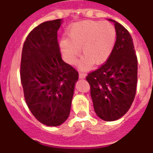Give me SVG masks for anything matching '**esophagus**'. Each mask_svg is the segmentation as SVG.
I'll return each mask as SVG.
<instances>
[{"mask_svg":"<svg viewBox=\"0 0 153 153\" xmlns=\"http://www.w3.org/2000/svg\"><path fill=\"white\" fill-rule=\"evenodd\" d=\"M79 79H85L87 75H86V74L79 73Z\"/></svg>","mask_w":153,"mask_h":153,"instance_id":"esophagus-1","label":"esophagus"}]
</instances>
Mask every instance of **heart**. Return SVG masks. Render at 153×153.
Returning <instances> with one entry per match:
<instances>
[{
  "label": "heart",
  "instance_id": "obj_1",
  "mask_svg": "<svg viewBox=\"0 0 153 153\" xmlns=\"http://www.w3.org/2000/svg\"><path fill=\"white\" fill-rule=\"evenodd\" d=\"M67 39L59 43L61 51L70 63L77 61L79 50L82 56L79 66L88 70L90 65L105 63L111 55L116 42V29L109 22L84 20L75 22L67 32Z\"/></svg>",
  "mask_w": 153,
  "mask_h": 153
}]
</instances>
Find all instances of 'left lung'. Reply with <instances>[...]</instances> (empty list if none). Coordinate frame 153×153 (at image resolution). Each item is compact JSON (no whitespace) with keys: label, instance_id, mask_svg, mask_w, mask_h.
I'll return each mask as SVG.
<instances>
[{"label":"left lung","instance_id":"1","mask_svg":"<svg viewBox=\"0 0 153 153\" xmlns=\"http://www.w3.org/2000/svg\"><path fill=\"white\" fill-rule=\"evenodd\" d=\"M116 42L107 62L86 79L91 87L94 110L100 119L121 118L131 108L135 97L138 62L133 39L123 25L114 20Z\"/></svg>","mask_w":153,"mask_h":153}]
</instances>
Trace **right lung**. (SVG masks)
I'll return each mask as SVG.
<instances>
[{
	"mask_svg": "<svg viewBox=\"0 0 153 153\" xmlns=\"http://www.w3.org/2000/svg\"><path fill=\"white\" fill-rule=\"evenodd\" d=\"M62 19L30 31L22 47L20 77L25 100L35 117L48 126L62 125L71 112L79 73L62 58L57 30Z\"/></svg>",
	"mask_w": 153,
	"mask_h": 153,
	"instance_id": "1",
	"label": "right lung"
}]
</instances>
